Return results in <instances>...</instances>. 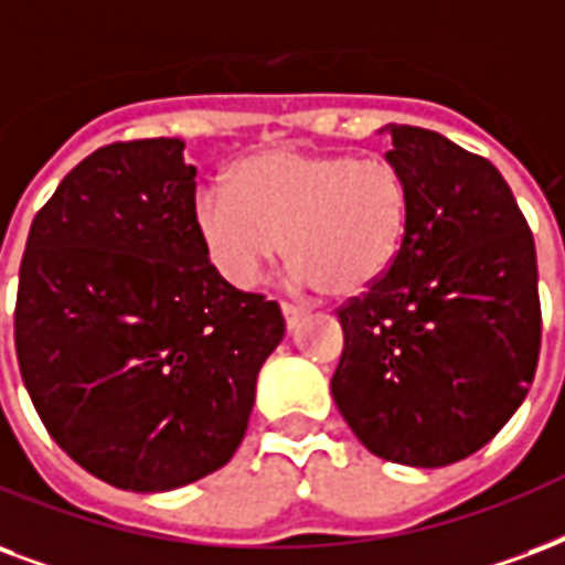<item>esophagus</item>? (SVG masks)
Wrapping results in <instances>:
<instances>
[{
  "label": "esophagus",
  "mask_w": 565,
  "mask_h": 565,
  "mask_svg": "<svg viewBox=\"0 0 565 565\" xmlns=\"http://www.w3.org/2000/svg\"><path fill=\"white\" fill-rule=\"evenodd\" d=\"M281 313H284V322H287V329H296V326H299V320L301 317H305V308H299V305H287V301H284L281 305Z\"/></svg>",
  "instance_id": "obj_1"
}]
</instances>
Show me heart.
Wrapping results in <instances>:
<instances>
[{
  "label": "heart",
  "instance_id": "b5f03b06",
  "mask_svg": "<svg viewBox=\"0 0 565 565\" xmlns=\"http://www.w3.org/2000/svg\"><path fill=\"white\" fill-rule=\"evenodd\" d=\"M408 225L412 183L385 157L260 150L234 168V183L215 180L195 198L201 243L236 287L257 284L287 248L299 287L361 296L394 269Z\"/></svg>",
  "mask_w": 565,
  "mask_h": 565
}]
</instances>
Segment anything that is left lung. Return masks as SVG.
<instances>
[{
    "mask_svg": "<svg viewBox=\"0 0 565 565\" xmlns=\"http://www.w3.org/2000/svg\"><path fill=\"white\" fill-rule=\"evenodd\" d=\"M412 183L394 269L338 311L331 397L379 459L441 468L489 445L527 397L540 361L533 234L489 159L441 132L387 124Z\"/></svg>",
    "mask_w": 565,
    "mask_h": 565,
    "instance_id": "8db88e82",
    "label": "left lung"
}]
</instances>
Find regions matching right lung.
I'll return each mask as SVG.
<instances>
[{"label": "right lung", "mask_w": 565, "mask_h": 565, "mask_svg": "<svg viewBox=\"0 0 565 565\" xmlns=\"http://www.w3.org/2000/svg\"><path fill=\"white\" fill-rule=\"evenodd\" d=\"M180 139L94 150L34 215L17 290L25 391L55 445L103 483L171 492L231 462L275 301L218 275Z\"/></svg>", "instance_id": "obj_1"}]
</instances>
